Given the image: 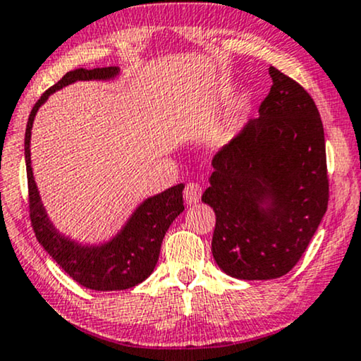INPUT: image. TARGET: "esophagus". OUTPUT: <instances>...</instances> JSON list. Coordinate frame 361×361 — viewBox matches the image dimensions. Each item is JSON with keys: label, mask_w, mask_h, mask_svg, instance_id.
<instances>
[{"label": "esophagus", "mask_w": 361, "mask_h": 361, "mask_svg": "<svg viewBox=\"0 0 361 361\" xmlns=\"http://www.w3.org/2000/svg\"><path fill=\"white\" fill-rule=\"evenodd\" d=\"M183 196H185L186 203L196 204L200 202V198H202V186H200L198 183H193V181H190V183H186V186H185Z\"/></svg>", "instance_id": "34e87169"}]
</instances>
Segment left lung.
I'll return each mask as SVG.
<instances>
[{"mask_svg":"<svg viewBox=\"0 0 361 361\" xmlns=\"http://www.w3.org/2000/svg\"><path fill=\"white\" fill-rule=\"evenodd\" d=\"M259 116L213 158L202 202L216 214L212 252L238 280H273L298 263L328 207L325 133L312 97L270 66Z\"/></svg>","mask_w":361,"mask_h":361,"instance_id":"left-lung-1","label":"left lung"}]
</instances>
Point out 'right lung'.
<instances>
[{"label":"right lung","mask_w":361,"mask_h":361,"mask_svg":"<svg viewBox=\"0 0 361 361\" xmlns=\"http://www.w3.org/2000/svg\"><path fill=\"white\" fill-rule=\"evenodd\" d=\"M120 75V68H93L66 73L56 85L44 91L31 109L25 133V161L30 190V218L35 235L49 257L70 275L73 280L90 290L113 291L133 288L145 281L157 267L161 241L173 220L183 212L185 185L171 186L161 193L141 202L115 236L98 245L78 243L61 235L49 220L41 202L38 186L31 168V128L41 104L54 91L76 81H109Z\"/></svg>","instance_id":"obj_1"}]
</instances>
